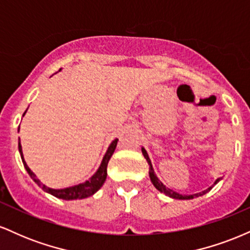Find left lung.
Masks as SVG:
<instances>
[{
    "instance_id": "1",
    "label": "left lung",
    "mask_w": 250,
    "mask_h": 250,
    "mask_svg": "<svg viewBox=\"0 0 250 250\" xmlns=\"http://www.w3.org/2000/svg\"><path fill=\"white\" fill-rule=\"evenodd\" d=\"M142 154L143 156H145V159L147 160L148 165H149V176H150V180L151 182H153L154 187L157 189V190H160L161 193H165L166 195H168V196L173 197V199H177V200H190V199H194V197H199V196H202V195H205L206 193H208L209 190H210L211 188H213V186L211 187H209L208 189H206V190H203L202 193H197V194H194V195H181L179 193H175V191L171 190V189H169L166 187L165 185L160 181L159 179H157V176L155 175L154 173V169H153V166H151V162H150V159H149L147 151L145 150V148H142ZM220 179H217L216 181H215L214 185H216L217 182H219Z\"/></svg>"
}]
</instances>
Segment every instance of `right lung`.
I'll return each instance as SVG.
<instances>
[{"label": "right lung", "instance_id": "right-lung-1", "mask_svg": "<svg viewBox=\"0 0 250 250\" xmlns=\"http://www.w3.org/2000/svg\"><path fill=\"white\" fill-rule=\"evenodd\" d=\"M24 114H25V111H24ZM24 114H23V116H24ZM19 130H20V127H19ZM117 141H119V140L115 139L113 142L110 143L107 153H105L104 157H103L101 166H100V168L97 169L96 173L94 174L90 179H89L88 181H85V182L80 183V185L74 186V187H68V188H63V189H51L49 187H45L44 185H42L41 181L37 179V177L35 176V174L30 170L29 167L27 166V163H25L24 159H23V154H22L21 143L20 142H19V150H20V154H21V159H22V162H23V165H24L25 170L28 171V174L30 175L31 179L35 181V183H37V185H39L40 187L43 189V190L47 191V193H49L51 195H54L55 197L62 199V200H76V199H85V197L91 196V195L95 194L96 191L102 187V185L104 183L105 179H107L108 162H109V160H110L111 155H113L114 151H115Z\"/></svg>", "mask_w": 250, "mask_h": 250}]
</instances>
